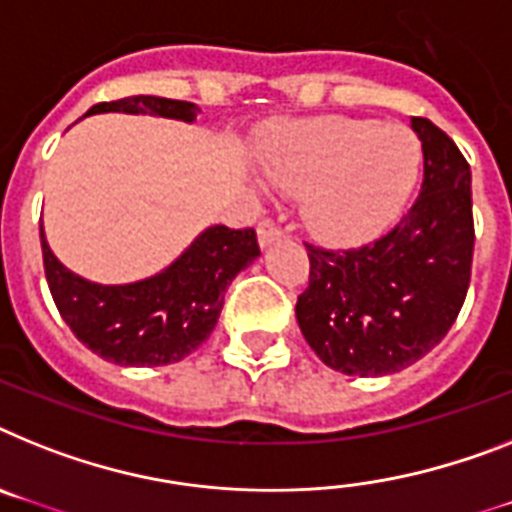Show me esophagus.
I'll use <instances>...</instances> for the list:
<instances>
[{
  "mask_svg": "<svg viewBox=\"0 0 512 512\" xmlns=\"http://www.w3.org/2000/svg\"><path fill=\"white\" fill-rule=\"evenodd\" d=\"M281 234L283 231L276 221H270V218H263V221H260L257 236H260V244H263V247H268V244H273L276 239H281Z\"/></svg>",
  "mask_w": 512,
  "mask_h": 512,
  "instance_id": "1",
  "label": "esophagus"
}]
</instances>
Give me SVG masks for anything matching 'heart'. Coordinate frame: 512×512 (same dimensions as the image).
<instances>
[{
    "label": "heart",
    "instance_id": "1",
    "mask_svg": "<svg viewBox=\"0 0 512 512\" xmlns=\"http://www.w3.org/2000/svg\"><path fill=\"white\" fill-rule=\"evenodd\" d=\"M265 179L299 197L307 229L351 247L390 229L422 171V143L401 124L315 119L283 127L263 158Z\"/></svg>",
    "mask_w": 512,
    "mask_h": 512
}]
</instances>
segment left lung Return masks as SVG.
Listing matches in <instances>:
<instances>
[{
    "label": "left lung",
    "instance_id": "left-lung-1",
    "mask_svg": "<svg viewBox=\"0 0 512 512\" xmlns=\"http://www.w3.org/2000/svg\"><path fill=\"white\" fill-rule=\"evenodd\" d=\"M424 182L388 234L354 249L307 244L309 286L296 299L302 336L343 375L380 377L419 362L445 338L466 299L474 260L471 169L424 117Z\"/></svg>",
    "mask_w": 512,
    "mask_h": 512
}]
</instances>
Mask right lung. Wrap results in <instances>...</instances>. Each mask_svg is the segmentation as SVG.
<instances>
[{"label":"right lung","mask_w":512,"mask_h":512,"mask_svg":"<svg viewBox=\"0 0 512 512\" xmlns=\"http://www.w3.org/2000/svg\"><path fill=\"white\" fill-rule=\"evenodd\" d=\"M101 111L153 114L182 122H195L197 117L195 103L158 96L96 103L88 114ZM41 252L54 304L77 341L122 367H161L182 362L213 333L223 294L236 273L260 255V244L255 229L210 226L158 276L124 286H101L75 276L54 257L44 229Z\"/></svg>","instance_id":"1"}]
</instances>
